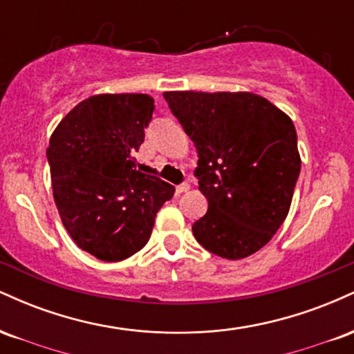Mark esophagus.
I'll use <instances>...</instances> for the list:
<instances>
[{
  "mask_svg": "<svg viewBox=\"0 0 354 354\" xmlns=\"http://www.w3.org/2000/svg\"><path fill=\"white\" fill-rule=\"evenodd\" d=\"M189 189V185L188 183H181V185L176 186V193L181 194V193H186V191Z\"/></svg>",
  "mask_w": 354,
  "mask_h": 354,
  "instance_id": "34e87169",
  "label": "esophagus"
}]
</instances>
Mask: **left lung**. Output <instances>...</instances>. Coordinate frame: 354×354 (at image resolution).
<instances>
[{
  "label": "left lung",
  "instance_id": "obj_1",
  "mask_svg": "<svg viewBox=\"0 0 354 354\" xmlns=\"http://www.w3.org/2000/svg\"><path fill=\"white\" fill-rule=\"evenodd\" d=\"M198 151L208 211L193 225L209 253L241 259L273 238L288 216L301 169L293 121L254 93L166 91Z\"/></svg>",
  "mask_w": 354,
  "mask_h": 354
}]
</instances>
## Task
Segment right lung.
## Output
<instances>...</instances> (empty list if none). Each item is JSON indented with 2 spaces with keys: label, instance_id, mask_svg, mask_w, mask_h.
<instances>
[{
  "label": "right lung",
  "instance_id": "right-lung-1",
  "mask_svg": "<svg viewBox=\"0 0 354 354\" xmlns=\"http://www.w3.org/2000/svg\"><path fill=\"white\" fill-rule=\"evenodd\" d=\"M154 111L149 95H96L61 120L46 149L53 196L73 241L101 261H121L148 243L174 186L136 169Z\"/></svg>",
  "mask_w": 354,
  "mask_h": 354
}]
</instances>
